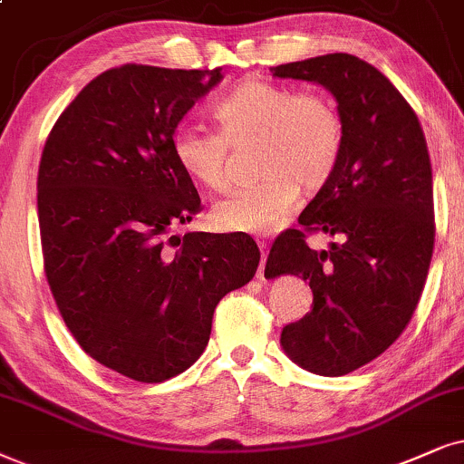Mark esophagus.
I'll return each mask as SVG.
<instances>
[{
	"label": "esophagus",
	"instance_id": "34e87169",
	"mask_svg": "<svg viewBox=\"0 0 464 464\" xmlns=\"http://www.w3.org/2000/svg\"><path fill=\"white\" fill-rule=\"evenodd\" d=\"M259 250H261V266H259V272H256V278L263 280V276H266V259H267V242L266 239H259Z\"/></svg>",
	"mask_w": 464,
	"mask_h": 464
}]
</instances>
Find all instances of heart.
Masks as SVG:
<instances>
[{
  "instance_id": "1",
  "label": "heart",
  "mask_w": 464,
  "mask_h": 464,
  "mask_svg": "<svg viewBox=\"0 0 464 464\" xmlns=\"http://www.w3.org/2000/svg\"><path fill=\"white\" fill-rule=\"evenodd\" d=\"M220 132L197 124L175 130L173 156L186 175L209 190L228 186V150L259 139L263 179L214 205L216 227L272 233L300 198V184L319 188L343 154V120L325 96L266 81H246L214 107Z\"/></svg>"
}]
</instances>
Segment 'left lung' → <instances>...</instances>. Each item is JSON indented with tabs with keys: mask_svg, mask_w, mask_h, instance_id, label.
I'll return each instance as SVG.
<instances>
[{
	"mask_svg": "<svg viewBox=\"0 0 464 464\" xmlns=\"http://www.w3.org/2000/svg\"><path fill=\"white\" fill-rule=\"evenodd\" d=\"M272 70L325 87L343 120L336 171L300 216L306 231L343 244L313 250L291 228L266 266V276H300L313 289V310L283 327L280 347L304 371L340 377L383 353L418 306L435 246L430 158L418 115L360 57L330 53Z\"/></svg>",
	"mask_w": 464,
	"mask_h": 464,
	"instance_id": "8db88e82",
	"label": "left lung"
}]
</instances>
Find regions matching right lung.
<instances>
[{"label": "right lung", "instance_id": "add662e5", "mask_svg": "<svg viewBox=\"0 0 464 464\" xmlns=\"http://www.w3.org/2000/svg\"><path fill=\"white\" fill-rule=\"evenodd\" d=\"M222 68H113L55 121L38 169L44 272L76 343L140 383L184 372L228 291L248 285L250 236L186 233L201 198L173 156L175 128Z\"/></svg>", "mask_w": 464, "mask_h": 464}]
</instances>
